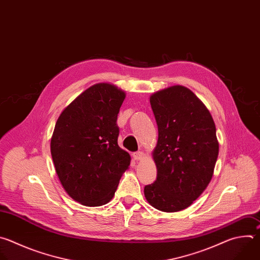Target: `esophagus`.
Returning <instances> with one entry per match:
<instances>
[{
	"instance_id": "esophagus-1",
	"label": "esophagus",
	"mask_w": 260,
	"mask_h": 260,
	"mask_svg": "<svg viewBox=\"0 0 260 260\" xmlns=\"http://www.w3.org/2000/svg\"><path fill=\"white\" fill-rule=\"evenodd\" d=\"M133 157L136 161H140L144 158V152L143 151H136L133 153Z\"/></svg>"
}]
</instances>
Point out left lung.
Listing matches in <instances>:
<instances>
[{"instance_id":"left-lung-1","label":"left lung","mask_w":260,"mask_h":260,"mask_svg":"<svg viewBox=\"0 0 260 260\" xmlns=\"http://www.w3.org/2000/svg\"><path fill=\"white\" fill-rule=\"evenodd\" d=\"M159 137L152 157L157 179L144 186L146 201L163 212L187 208L208 186L219 144L211 114L186 87L150 95Z\"/></svg>"}]
</instances>
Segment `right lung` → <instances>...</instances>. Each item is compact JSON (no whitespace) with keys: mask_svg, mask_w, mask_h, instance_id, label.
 <instances>
[{"mask_svg":"<svg viewBox=\"0 0 260 260\" xmlns=\"http://www.w3.org/2000/svg\"><path fill=\"white\" fill-rule=\"evenodd\" d=\"M125 92L98 83L81 93L60 114L51 138L58 178L75 201L88 207L109 203L130 154L118 145V114Z\"/></svg>","mask_w":260,"mask_h":260,"instance_id":"add662e5","label":"right lung"}]
</instances>
